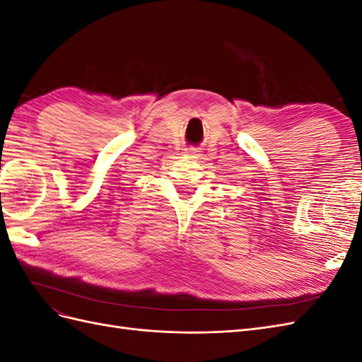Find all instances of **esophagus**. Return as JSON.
<instances>
[{
    "label": "esophagus",
    "mask_w": 362,
    "mask_h": 362,
    "mask_svg": "<svg viewBox=\"0 0 362 362\" xmlns=\"http://www.w3.org/2000/svg\"><path fill=\"white\" fill-rule=\"evenodd\" d=\"M185 152H187V154L189 156H193V157H196V156H198V149H196V148H187V149H185Z\"/></svg>",
    "instance_id": "1"
}]
</instances>
